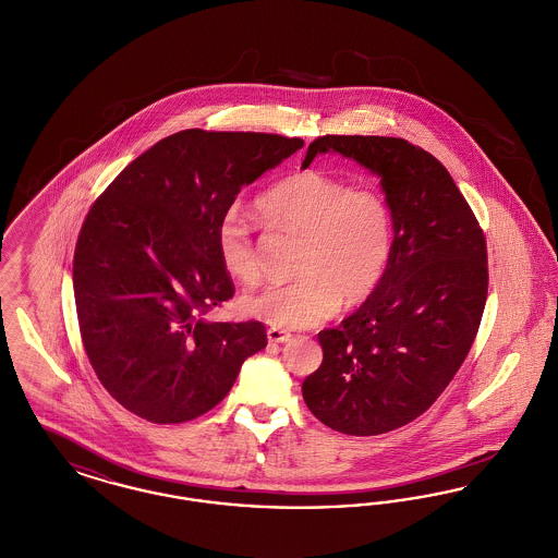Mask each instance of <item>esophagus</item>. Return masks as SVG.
Here are the masks:
<instances>
[{"label": "esophagus", "instance_id": "34e87169", "mask_svg": "<svg viewBox=\"0 0 558 558\" xmlns=\"http://www.w3.org/2000/svg\"><path fill=\"white\" fill-rule=\"evenodd\" d=\"M267 341L269 343H287V341H291V332L280 330V328H269L267 330Z\"/></svg>", "mask_w": 558, "mask_h": 558}]
</instances>
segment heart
<instances>
[{
	"mask_svg": "<svg viewBox=\"0 0 558 558\" xmlns=\"http://www.w3.org/2000/svg\"><path fill=\"white\" fill-rule=\"evenodd\" d=\"M262 217L303 236L301 278L246 294L240 310L274 328H312L341 301L357 305L380 284L396 242L393 213L371 186H351L316 169L296 171L255 201ZM215 246L223 269L242 284L259 280V257L248 217L239 205L221 213Z\"/></svg>",
	"mask_w": 558,
	"mask_h": 558,
	"instance_id": "heart-1",
	"label": "heart"
}]
</instances>
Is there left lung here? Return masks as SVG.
<instances>
[{"label":"left lung","instance_id":"1","mask_svg":"<svg viewBox=\"0 0 558 558\" xmlns=\"http://www.w3.org/2000/svg\"><path fill=\"white\" fill-rule=\"evenodd\" d=\"M318 155H343L380 180L396 242L376 291L339 328L319 332L324 357L301 391L319 423L380 435L418 418L462 366L487 296L485 239L448 169L423 148L324 135L301 167Z\"/></svg>","mask_w":558,"mask_h":558}]
</instances>
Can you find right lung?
<instances>
[{
	"mask_svg": "<svg viewBox=\"0 0 558 558\" xmlns=\"http://www.w3.org/2000/svg\"><path fill=\"white\" fill-rule=\"evenodd\" d=\"M299 148L271 133H173L87 213L73 264L81 339L105 389L140 418L175 425L209 412L267 345L262 322L205 318L234 294L215 226L240 187Z\"/></svg>",
	"mask_w": 558,
	"mask_h": 558,
	"instance_id": "add662e5",
	"label": "right lung"
}]
</instances>
